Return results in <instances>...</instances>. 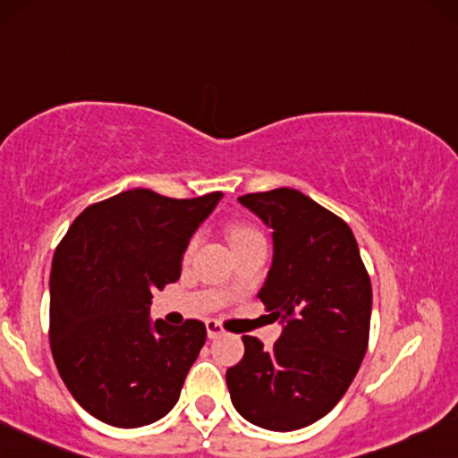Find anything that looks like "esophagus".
I'll use <instances>...</instances> for the list:
<instances>
[{
  "label": "esophagus",
  "mask_w": 458,
  "mask_h": 458,
  "mask_svg": "<svg viewBox=\"0 0 458 458\" xmlns=\"http://www.w3.org/2000/svg\"><path fill=\"white\" fill-rule=\"evenodd\" d=\"M207 335H208V339L222 337V335H224L222 324H219L217 319H207Z\"/></svg>",
  "instance_id": "1"
}]
</instances>
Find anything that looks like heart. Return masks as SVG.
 <instances>
[{
	"label": "heart",
	"mask_w": 458,
	"mask_h": 458,
	"mask_svg": "<svg viewBox=\"0 0 458 458\" xmlns=\"http://www.w3.org/2000/svg\"><path fill=\"white\" fill-rule=\"evenodd\" d=\"M260 236L262 234L258 233V230L253 228L251 224H245V222H236V224L230 225V230H228V239H230V245H233V247L243 245L251 239H260ZM191 247H194V241H191L190 247H187V251H191Z\"/></svg>",
	"instance_id": "1"
}]
</instances>
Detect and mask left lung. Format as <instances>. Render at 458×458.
Segmentation results:
<instances>
[{
	"instance_id": "obj_1",
	"label": "left lung",
	"mask_w": 458,
	"mask_h": 458,
	"mask_svg": "<svg viewBox=\"0 0 458 458\" xmlns=\"http://www.w3.org/2000/svg\"><path fill=\"white\" fill-rule=\"evenodd\" d=\"M273 230V264L258 299L284 324L273 350L245 335L225 371L241 416L296 431L327 416L350 388L369 344L371 282L350 225L299 190L239 198Z\"/></svg>"
}]
</instances>
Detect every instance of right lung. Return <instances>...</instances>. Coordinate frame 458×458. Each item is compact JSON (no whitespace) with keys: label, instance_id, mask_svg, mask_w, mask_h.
Segmentation results:
<instances>
[{"label":"right lung","instance_id":"right-lung-1","mask_svg":"<svg viewBox=\"0 0 458 458\" xmlns=\"http://www.w3.org/2000/svg\"><path fill=\"white\" fill-rule=\"evenodd\" d=\"M222 191L176 200L128 190L87 207L51 268V352L64 384L93 418L119 428L159 420L179 401L205 345L198 319L151 322L153 292L181 260Z\"/></svg>","mask_w":458,"mask_h":458}]
</instances>
